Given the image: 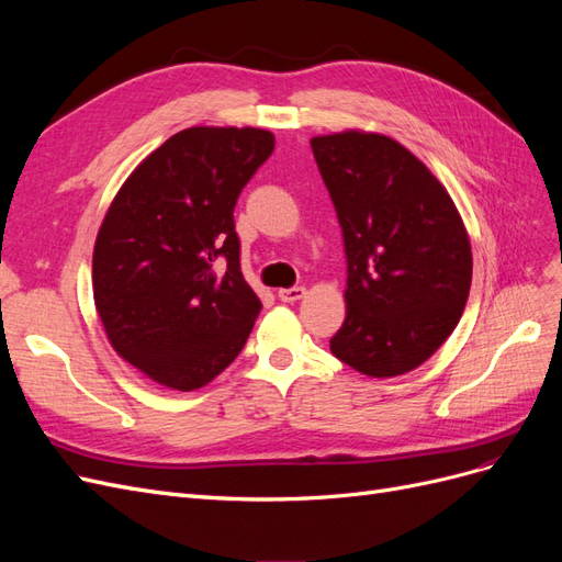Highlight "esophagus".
Masks as SVG:
<instances>
[{
  "instance_id": "1",
  "label": "esophagus",
  "mask_w": 562,
  "mask_h": 562,
  "mask_svg": "<svg viewBox=\"0 0 562 562\" xmlns=\"http://www.w3.org/2000/svg\"><path fill=\"white\" fill-rule=\"evenodd\" d=\"M304 295H307V288H302V285L281 288V291H279V300H281V302H297V300H302Z\"/></svg>"
}]
</instances>
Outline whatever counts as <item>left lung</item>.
Segmentation results:
<instances>
[{"instance_id":"left-lung-1","label":"left lung","mask_w":562,"mask_h":562,"mask_svg":"<svg viewBox=\"0 0 562 562\" xmlns=\"http://www.w3.org/2000/svg\"><path fill=\"white\" fill-rule=\"evenodd\" d=\"M347 252V316L330 339L368 378L405 375L457 328L471 244L452 196L411 149L349 128L312 138Z\"/></svg>"}]
</instances>
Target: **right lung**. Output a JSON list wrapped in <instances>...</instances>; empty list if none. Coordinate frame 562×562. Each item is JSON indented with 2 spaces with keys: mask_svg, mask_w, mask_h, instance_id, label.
Here are the masks:
<instances>
[{
  "mask_svg": "<svg viewBox=\"0 0 562 562\" xmlns=\"http://www.w3.org/2000/svg\"><path fill=\"white\" fill-rule=\"evenodd\" d=\"M274 151L252 126H192L145 157L93 246V302L112 349L166 389L213 382L262 302L241 274L234 206Z\"/></svg>",
  "mask_w": 562,
  "mask_h": 562,
  "instance_id": "1",
  "label": "right lung"
}]
</instances>
